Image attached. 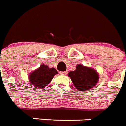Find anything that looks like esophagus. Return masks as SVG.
<instances>
[{
    "mask_svg": "<svg viewBox=\"0 0 126 126\" xmlns=\"http://www.w3.org/2000/svg\"><path fill=\"white\" fill-rule=\"evenodd\" d=\"M60 74H61V75H66V74H67V72H60Z\"/></svg>",
    "mask_w": 126,
    "mask_h": 126,
    "instance_id": "34e87169",
    "label": "esophagus"
}]
</instances>
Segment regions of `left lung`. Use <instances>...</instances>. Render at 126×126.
Listing matches in <instances>:
<instances>
[{"mask_svg": "<svg viewBox=\"0 0 126 126\" xmlns=\"http://www.w3.org/2000/svg\"><path fill=\"white\" fill-rule=\"evenodd\" d=\"M72 82L80 91H87L91 89L98 82L99 77L98 73L91 68L78 64L76 70L68 73Z\"/></svg>", "mask_w": 126, "mask_h": 126, "instance_id": "1", "label": "left lung"}]
</instances>
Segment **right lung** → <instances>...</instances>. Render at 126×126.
Returning <instances> with one entry per match:
<instances>
[{"mask_svg": "<svg viewBox=\"0 0 126 126\" xmlns=\"http://www.w3.org/2000/svg\"><path fill=\"white\" fill-rule=\"evenodd\" d=\"M57 74L58 72L55 68H49L47 65L42 64L38 69L31 73L29 79L32 84L37 88H43L49 84L53 77Z\"/></svg>", "mask_w": 126, "mask_h": 126, "instance_id": "add662e5", "label": "right lung"}]
</instances>
